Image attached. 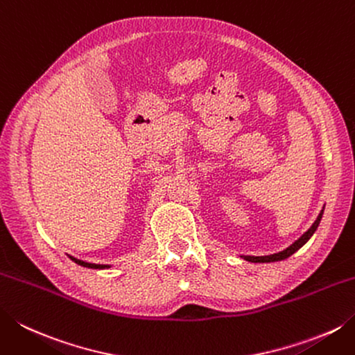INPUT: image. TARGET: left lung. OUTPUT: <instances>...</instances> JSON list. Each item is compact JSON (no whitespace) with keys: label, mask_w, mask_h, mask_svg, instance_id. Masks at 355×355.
<instances>
[{"label":"left lung","mask_w":355,"mask_h":355,"mask_svg":"<svg viewBox=\"0 0 355 355\" xmlns=\"http://www.w3.org/2000/svg\"><path fill=\"white\" fill-rule=\"evenodd\" d=\"M322 215H323V209H322V212L318 214V217H317V220L314 221V225H312L306 232H304L300 239H298L295 243H293V245H291L289 248H286L284 249V251H282V252H279V254H272V255H265V257H252V255H248V257H245V259L248 260V261H254V263H269V261H280V260H284V259H288V257H291L293 255L295 251H298V249H300L304 243H306L311 237H312V234L315 232V229L318 227V225H320V220H322Z\"/></svg>","instance_id":"8db88e82"}]
</instances>
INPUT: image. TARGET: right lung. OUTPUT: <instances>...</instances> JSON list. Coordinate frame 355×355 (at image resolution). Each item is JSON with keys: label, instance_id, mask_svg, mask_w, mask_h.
<instances>
[{"label": "right lung", "instance_id": "right-lung-1", "mask_svg": "<svg viewBox=\"0 0 355 355\" xmlns=\"http://www.w3.org/2000/svg\"><path fill=\"white\" fill-rule=\"evenodd\" d=\"M71 259L76 263V265L80 266H85V268H92V269H104V268H109L107 265H94V263H86V261H81V260H76L73 259V257H71Z\"/></svg>", "mask_w": 355, "mask_h": 355}]
</instances>
